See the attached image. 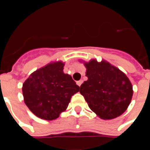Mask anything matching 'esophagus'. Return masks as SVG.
<instances>
[{"label":"esophagus","mask_w":150,"mask_h":150,"mask_svg":"<svg viewBox=\"0 0 150 150\" xmlns=\"http://www.w3.org/2000/svg\"><path fill=\"white\" fill-rule=\"evenodd\" d=\"M76 83H77V85H78V86H79V87H80V85L83 83V80H79V81L76 82Z\"/></svg>","instance_id":"34e87169"}]
</instances>
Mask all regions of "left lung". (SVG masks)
I'll list each match as a JSON object with an SVG mask.
<instances>
[{"label":"left lung","mask_w":150,"mask_h":150,"mask_svg":"<svg viewBox=\"0 0 150 150\" xmlns=\"http://www.w3.org/2000/svg\"><path fill=\"white\" fill-rule=\"evenodd\" d=\"M88 79L80 86L88 106L101 119L120 116L130 104L132 87L128 77L106 62L91 60L85 63Z\"/></svg>","instance_id":"left-lung-1"}]
</instances>
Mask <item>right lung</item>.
Listing matches in <instances>:
<instances>
[{
	"label": "right lung",
	"mask_w": 150,
	"mask_h": 150,
	"mask_svg": "<svg viewBox=\"0 0 150 150\" xmlns=\"http://www.w3.org/2000/svg\"><path fill=\"white\" fill-rule=\"evenodd\" d=\"M64 63H50L32 73L22 87L29 109L41 119L52 120L64 112L71 98L79 91L71 75L63 73Z\"/></svg>",
	"instance_id": "right-lung-1"
}]
</instances>
